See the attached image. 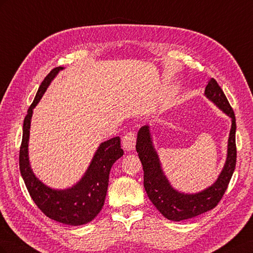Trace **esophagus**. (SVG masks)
<instances>
[{
  "label": "esophagus",
  "mask_w": 253,
  "mask_h": 253,
  "mask_svg": "<svg viewBox=\"0 0 253 253\" xmlns=\"http://www.w3.org/2000/svg\"><path fill=\"white\" fill-rule=\"evenodd\" d=\"M136 135L134 132H128L122 138V147L126 151H132L135 149Z\"/></svg>",
  "instance_id": "1"
}]
</instances>
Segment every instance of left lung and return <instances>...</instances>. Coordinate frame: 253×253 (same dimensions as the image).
Instances as JSON below:
<instances>
[{"mask_svg": "<svg viewBox=\"0 0 253 253\" xmlns=\"http://www.w3.org/2000/svg\"><path fill=\"white\" fill-rule=\"evenodd\" d=\"M205 96L231 118L228 139L227 158L215 182L197 193L179 192L172 187L165 175L157 152L153 144L150 126H143L137 133L136 151L143 168V186L150 201L163 215L174 221L195 217L213 208L221 200L228 188L236 164L235 116L223 89L211 78L205 89Z\"/></svg>", "mask_w": 253, "mask_h": 253, "instance_id": "1", "label": "left lung"}]
</instances>
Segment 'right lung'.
<instances>
[{"mask_svg": "<svg viewBox=\"0 0 253 253\" xmlns=\"http://www.w3.org/2000/svg\"><path fill=\"white\" fill-rule=\"evenodd\" d=\"M63 68L62 66L53 68L45 77L37 91L34 102L27 111L23 124L19 157L20 171L29 195L45 215L65 225L80 226L89 223L101 211L108 191L111 168L124 155V150L121 149L119 137L101 142L81 179L67 189H51L34 174L28 156L29 129L33 111L41 100L50 82Z\"/></svg>", "mask_w": 253, "mask_h": 253, "instance_id": "1", "label": "right lung"}]
</instances>
